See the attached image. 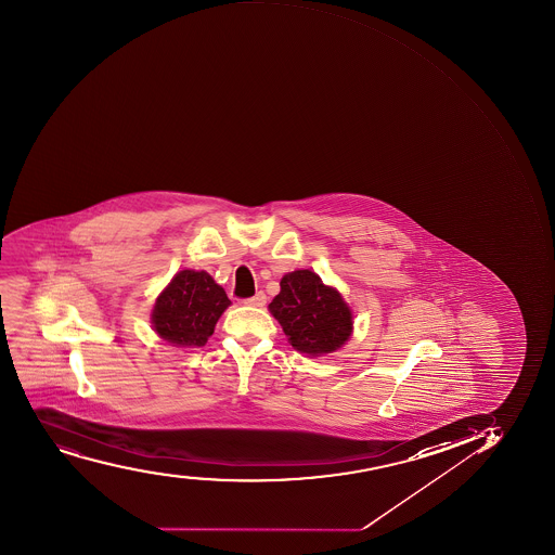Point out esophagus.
Listing matches in <instances>:
<instances>
[{"label": "esophagus", "instance_id": "esophagus-1", "mask_svg": "<svg viewBox=\"0 0 555 555\" xmlns=\"http://www.w3.org/2000/svg\"><path fill=\"white\" fill-rule=\"evenodd\" d=\"M266 300H268V297H266L262 292H258L255 297L246 298L244 304H246V306H251V308H263V306H266Z\"/></svg>", "mask_w": 555, "mask_h": 555}]
</instances>
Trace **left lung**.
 Returning a JSON list of instances; mask_svg holds the SVG:
<instances>
[{"label": "left lung", "instance_id": "obj_1", "mask_svg": "<svg viewBox=\"0 0 555 555\" xmlns=\"http://www.w3.org/2000/svg\"><path fill=\"white\" fill-rule=\"evenodd\" d=\"M297 351L311 357L333 352L344 346L352 331L351 309L340 293L322 284L309 269L284 274L281 293L269 304Z\"/></svg>", "mask_w": 555, "mask_h": 555}]
</instances>
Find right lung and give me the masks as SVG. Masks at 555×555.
<instances>
[{"instance_id": "1", "label": "right lung", "mask_w": 555, "mask_h": 555, "mask_svg": "<svg viewBox=\"0 0 555 555\" xmlns=\"http://www.w3.org/2000/svg\"><path fill=\"white\" fill-rule=\"evenodd\" d=\"M230 304L224 289L206 271L184 269L160 293L152 322L157 335L170 344L203 347Z\"/></svg>"}]
</instances>
